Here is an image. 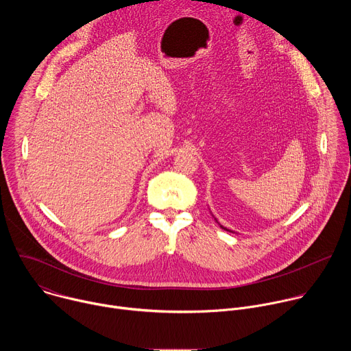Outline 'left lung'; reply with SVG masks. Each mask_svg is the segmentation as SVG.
I'll list each match as a JSON object with an SVG mask.
<instances>
[{
    "label": "left lung",
    "mask_w": 351,
    "mask_h": 351,
    "mask_svg": "<svg viewBox=\"0 0 351 351\" xmlns=\"http://www.w3.org/2000/svg\"><path fill=\"white\" fill-rule=\"evenodd\" d=\"M217 222H218V221H217ZM221 228H222V229H225V230H229V229H226V228H223V226H222V225H221ZM229 232H230V230H229Z\"/></svg>",
    "instance_id": "8db88e82"
}]
</instances>
